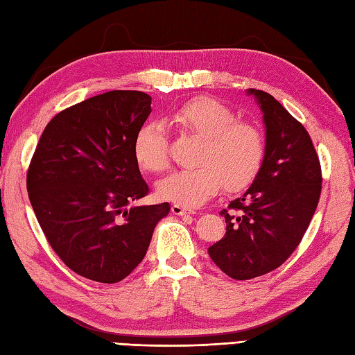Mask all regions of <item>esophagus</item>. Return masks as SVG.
Listing matches in <instances>:
<instances>
[{"label":"esophagus","mask_w":355,"mask_h":355,"mask_svg":"<svg viewBox=\"0 0 355 355\" xmlns=\"http://www.w3.org/2000/svg\"><path fill=\"white\" fill-rule=\"evenodd\" d=\"M171 210H172V214H175V215H186V214H195L193 210H191V209H186V207H183V206H178V205H173L172 207H171Z\"/></svg>","instance_id":"34e87169"}]
</instances>
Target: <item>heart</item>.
I'll return each instance as SVG.
<instances>
[{
  "mask_svg": "<svg viewBox=\"0 0 355 355\" xmlns=\"http://www.w3.org/2000/svg\"><path fill=\"white\" fill-rule=\"evenodd\" d=\"M171 123L201 137L195 155L198 166L172 172L157 186L163 200L183 207H198L220 189H241L259 172L266 139L258 126L238 120L235 111L212 97L201 96L172 111ZM134 158L141 169L160 172L169 164L168 134L160 122H148L135 134Z\"/></svg>",
  "mask_w": 355,
  "mask_h": 355,
  "instance_id": "1",
  "label": "heart"
}]
</instances>
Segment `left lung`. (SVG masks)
<instances>
[{"mask_svg":"<svg viewBox=\"0 0 355 355\" xmlns=\"http://www.w3.org/2000/svg\"><path fill=\"white\" fill-rule=\"evenodd\" d=\"M263 112L266 157L253 184L230 201L224 238L209 247L225 275L247 281L281 267L302 241L322 192V169L310 134L273 96L248 89Z\"/></svg>","mask_w":355,"mask_h":355,"instance_id":"8db88e82","label":"left lung"}]
</instances>
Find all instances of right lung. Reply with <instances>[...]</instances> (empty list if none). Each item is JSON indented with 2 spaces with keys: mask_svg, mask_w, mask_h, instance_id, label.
<instances>
[{
  "mask_svg": "<svg viewBox=\"0 0 355 355\" xmlns=\"http://www.w3.org/2000/svg\"><path fill=\"white\" fill-rule=\"evenodd\" d=\"M150 101L114 89L65 108L45 126L28 166V198L49 244L96 282L130 275L169 214V202L130 207L149 193L132 146Z\"/></svg>",
  "mask_w": 355,
  "mask_h": 355,
  "instance_id": "right-lung-1",
  "label": "right lung"
}]
</instances>
